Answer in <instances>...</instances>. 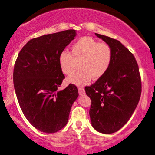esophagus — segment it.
Instances as JSON below:
<instances>
[{
  "instance_id": "obj_1",
  "label": "esophagus",
  "mask_w": 155,
  "mask_h": 155,
  "mask_svg": "<svg viewBox=\"0 0 155 155\" xmlns=\"http://www.w3.org/2000/svg\"><path fill=\"white\" fill-rule=\"evenodd\" d=\"M84 92H85V91H84V88H79V95H84Z\"/></svg>"
}]
</instances>
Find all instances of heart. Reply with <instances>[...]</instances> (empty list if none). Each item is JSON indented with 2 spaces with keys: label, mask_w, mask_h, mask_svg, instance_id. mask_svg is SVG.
<instances>
[{
  "label": "heart",
  "mask_w": 155,
  "mask_h": 155,
  "mask_svg": "<svg viewBox=\"0 0 155 155\" xmlns=\"http://www.w3.org/2000/svg\"><path fill=\"white\" fill-rule=\"evenodd\" d=\"M81 70L67 79V82L84 86L94 79L103 77L108 71L112 60V50L106 43H99L92 37L79 38L71 46V54L62 51L58 58L60 70L65 75L74 72L76 61Z\"/></svg>",
  "instance_id": "obj_1"
}]
</instances>
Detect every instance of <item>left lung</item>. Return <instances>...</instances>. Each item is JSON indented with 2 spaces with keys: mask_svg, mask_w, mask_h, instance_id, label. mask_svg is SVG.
<instances>
[{
  "mask_svg": "<svg viewBox=\"0 0 155 155\" xmlns=\"http://www.w3.org/2000/svg\"><path fill=\"white\" fill-rule=\"evenodd\" d=\"M96 36L112 50L111 65L106 74L85 87L91 99L92 126L101 133H115L128 122L141 94L139 68L134 56L119 41L101 34Z\"/></svg>",
  "mask_w": 155,
  "mask_h": 155,
  "instance_id": "8db88e82",
  "label": "left lung"
}]
</instances>
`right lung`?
<instances>
[{"label": "right lung", "mask_w": 155, "mask_h": 155, "mask_svg": "<svg viewBox=\"0 0 155 155\" xmlns=\"http://www.w3.org/2000/svg\"><path fill=\"white\" fill-rule=\"evenodd\" d=\"M76 35L67 30L31 39L21 51L14 68V87L25 117L35 128L54 133L66 125L78 89H58L65 76L58 58Z\"/></svg>", "instance_id": "1"}]
</instances>
